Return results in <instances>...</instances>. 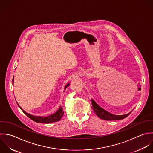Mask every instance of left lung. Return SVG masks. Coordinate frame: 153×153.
Wrapping results in <instances>:
<instances>
[{"label":"left lung","mask_w":153,"mask_h":153,"mask_svg":"<svg viewBox=\"0 0 153 153\" xmlns=\"http://www.w3.org/2000/svg\"><path fill=\"white\" fill-rule=\"evenodd\" d=\"M91 100H92L91 101L92 108L93 109L95 114L99 118L105 120H117L123 119L131 113V112H130L128 114H124V115H114L108 112L107 111L105 110L102 108H101L92 99Z\"/></svg>","instance_id":"1"}]
</instances>
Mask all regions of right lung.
Instances as JSON below:
<instances>
[{"label": "right lung", "instance_id": "right-lung-1", "mask_svg": "<svg viewBox=\"0 0 153 153\" xmlns=\"http://www.w3.org/2000/svg\"><path fill=\"white\" fill-rule=\"evenodd\" d=\"M13 77L12 79V83L13 82ZM70 85L69 83H68L65 87V89L67 88V86H68ZM17 103V102H16ZM18 107L20 108V109L22 110V111L27 116H28L30 119H31L32 120L37 122V123H53V122H58L59 120H60V119L62 118L63 114H64V111H62V107H60L59 110L55 112V113H53L48 117H42V116H33L31 114H30L28 113H27V112H25L24 110H23L18 105V104L17 103Z\"/></svg>", "mask_w": 153, "mask_h": 153}]
</instances>
